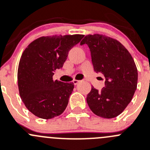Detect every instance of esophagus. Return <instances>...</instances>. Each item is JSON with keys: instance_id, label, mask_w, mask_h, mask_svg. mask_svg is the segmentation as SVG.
<instances>
[{"instance_id": "obj_1", "label": "esophagus", "mask_w": 150, "mask_h": 150, "mask_svg": "<svg viewBox=\"0 0 150 150\" xmlns=\"http://www.w3.org/2000/svg\"><path fill=\"white\" fill-rule=\"evenodd\" d=\"M72 82H73L74 85H77V84L80 82V81H78V80H73V81H72Z\"/></svg>"}]
</instances>
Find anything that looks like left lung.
I'll list each match as a JSON object with an SVG mask.
<instances>
[{"label":"left lung","instance_id":"1","mask_svg":"<svg viewBox=\"0 0 150 150\" xmlns=\"http://www.w3.org/2000/svg\"><path fill=\"white\" fill-rule=\"evenodd\" d=\"M84 44L90 49L94 71L105 78L101 91L91 87L87 103L97 116L114 118L130 103L137 88L136 64L124 45L105 35H87L81 42V45Z\"/></svg>","mask_w":150,"mask_h":150}]
</instances>
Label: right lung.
Segmentation results:
<instances>
[{
	"instance_id": "add662e5",
	"label": "right lung",
	"mask_w": 150,
	"mask_h": 150,
	"mask_svg": "<svg viewBox=\"0 0 150 150\" xmlns=\"http://www.w3.org/2000/svg\"><path fill=\"white\" fill-rule=\"evenodd\" d=\"M84 35L42 36L28 45L20 58L17 82L25 107L36 117L54 118L64 111L74 88L73 83L53 79L68 53Z\"/></svg>"
}]
</instances>
